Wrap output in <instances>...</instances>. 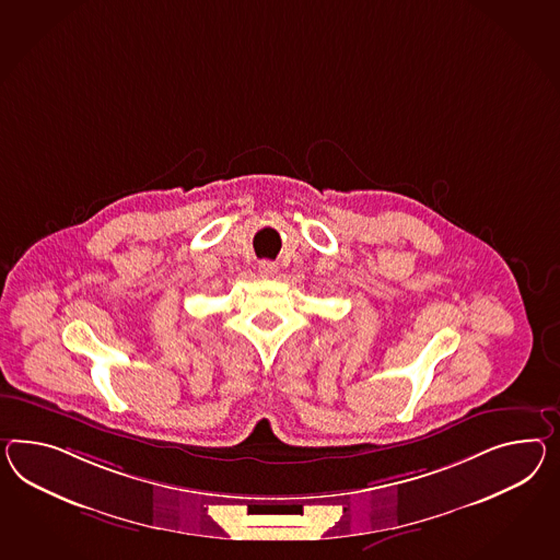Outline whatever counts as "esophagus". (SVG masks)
<instances>
[{
	"label": "esophagus",
	"mask_w": 560,
	"mask_h": 560,
	"mask_svg": "<svg viewBox=\"0 0 560 560\" xmlns=\"http://www.w3.org/2000/svg\"><path fill=\"white\" fill-rule=\"evenodd\" d=\"M258 270L261 278H273L276 272H278V266H276L273 261H268V259H266V261H259Z\"/></svg>",
	"instance_id": "esophagus-1"
}]
</instances>
